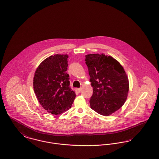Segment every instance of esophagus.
I'll return each instance as SVG.
<instances>
[{
	"label": "esophagus",
	"instance_id": "obj_1",
	"mask_svg": "<svg viewBox=\"0 0 159 159\" xmlns=\"http://www.w3.org/2000/svg\"><path fill=\"white\" fill-rule=\"evenodd\" d=\"M80 91H81V88H76V89H75V91H76L77 93H80Z\"/></svg>",
	"mask_w": 159,
	"mask_h": 159
}]
</instances>
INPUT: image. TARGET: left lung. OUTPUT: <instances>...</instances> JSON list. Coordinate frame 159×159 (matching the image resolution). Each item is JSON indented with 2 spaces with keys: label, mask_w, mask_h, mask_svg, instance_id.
I'll use <instances>...</instances> for the list:
<instances>
[{
  "label": "left lung",
  "mask_w": 159,
  "mask_h": 159,
  "mask_svg": "<svg viewBox=\"0 0 159 159\" xmlns=\"http://www.w3.org/2000/svg\"><path fill=\"white\" fill-rule=\"evenodd\" d=\"M93 94L89 103L92 110L108 116L125 103L129 91V80L120 63L104 54L85 56Z\"/></svg>",
  "instance_id": "left-lung-1"
}]
</instances>
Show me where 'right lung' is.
Listing matches in <instances>:
<instances>
[{"label":"right lung","instance_id":"1","mask_svg":"<svg viewBox=\"0 0 159 159\" xmlns=\"http://www.w3.org/2000/svg\"><path fill=\"white\" fill-rule=\"evenodd\" d=\"M67 54H55L45 59L37 67L33 79L37 98L48 112L58 115L71 108L75 93L66 73Z\"/></svg>","mask_w":159,"mask_h":159}]
</instances>
